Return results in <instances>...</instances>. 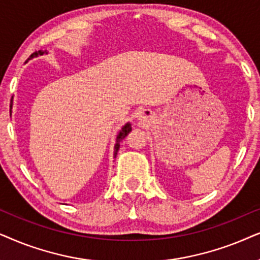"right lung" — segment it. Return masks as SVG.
<instances>
[{
	"instance_id": "1",
	"label": "right lung",
	"mask_w": 260,
	"mask_h": 260,
	"mask_svg": "<svg viewBox=\"0 0 260 260\" xmlns=\"http://www.w3.org/2000/svg\"><path fill=\"white\" fill-rule=\"evenodd\" d=\"M44 53H47V52H46V51L44 52L43 50L36 51L32 55H30V58L38 57V55H43ZM12 105H13V99H12V102H10V109H12ZM131 131H132V126H131L129 122H127V123L124 124V126L122 127V129L120 131L119 134H117V137H116V144H115V146H114V157H116L117 151H119V148H120V143H121V141H122V139H124V138H126V136H128V133H129Z\"/></svg>"
}]
</instances>
